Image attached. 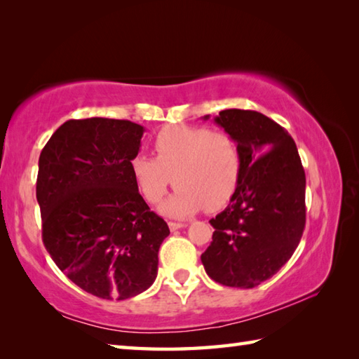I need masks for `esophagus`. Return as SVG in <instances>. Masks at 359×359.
<instances>
[{"label":"esophagus","mask_w":359,"mask_h":359,"mask_svg":"<svg viewBox=\"0 0 359 359\" xmlns=\"http://www.w3.org/2000/svg\"><path fill=\"white\" fill-rule=\"evenodd\" d=\"M168 225H170V230H171V231L180 230V228L187 226V224H185V222H170V224H168Z\"/></svg>","instance_id":"1"}]
</instances>
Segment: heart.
<instances>
[{
    "instance_id": "heart-1",
    "label": "heart",
    "mask_w": 359,
    "mask_h": 359,
    "mask_svg": "<svg viewBox=\"0 0 359 359\" xmlns=\"http://www.w3.org/2000/svg\"><path fill=\"white\" fill-rule=\"evenodd\" d=\"M156 158L135 154L129 170L143 199L157 203L170 185L175 191L162 203L168 217L184 219L231 199L242 174V154L230 134L208 128L166 126L154 139Z\"/></svg>"
}]
</instances>
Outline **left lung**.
<instances>
[{"mask_svg":"<svg viewBox=\"0 0 359 359\" xmlns=\"http://www.w3.org/2000/svg\"><path fill=\"white\" fill-rule=\"evenodd\" d=\"M215 121L238 142L242 174L228 207L210 220L212 242L201 259L219 284L253 288L276 274L299 245L306 172L292 135L264 114L225 109Z\"/></svg>","mask_w":359,"mask_h":359,"instance_id":"8db88e82","label":"left lung"}]
</instances>
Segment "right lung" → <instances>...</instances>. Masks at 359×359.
Listing matches in <instances>:
<instances>
[{
  "instance_id": "1",
  "label": "right lung",
  "mask_w": 359,
  "mask_h": 359,
  "mask_svg": "<svg viewBox=\"0 0 359 359\" xmlns=\"http://www.w3.org/2000/svg\"><path fill=\"white\" fill-rule=\"evenodd\" d=\"M143 133L129 120H67L38 160L44 247L75 285L102 299L123 301L148 290L170 234L129 170Z\"/></svg>"
}]
</instances>
